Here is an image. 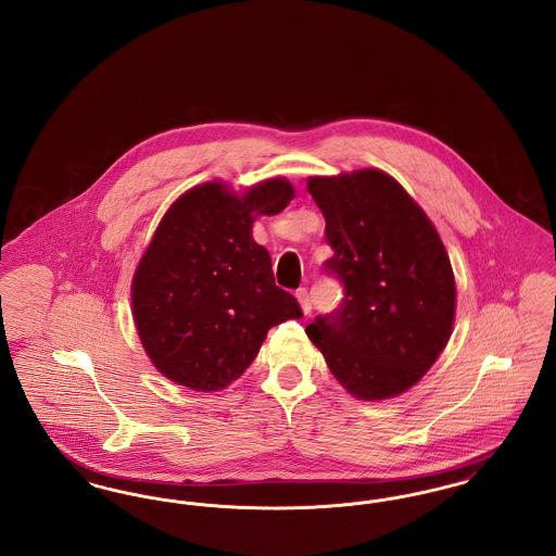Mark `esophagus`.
<instances>
[{
  "instance_id": "esophagus-1",
  "label": "esophagus",
  "mask_w": 556,
  "mask_h": 556,
  "mask_svg": "<svg viewBox=\"0 0 556 556\" xmlns=\"http://www.w3.org/2000/svg\"><path fill=\"white\" fill-rule=\"evenodd\" d=\"M295 298H298V302H300V306H302V313H304V315H311L313 306H311L308 290H306V288H300V290L295 291Z\"/></svg>"
}]
</instances>
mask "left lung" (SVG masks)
<instances>
[{"label":"left lung","mask_w":556,"mask_h":556,"mask_svg":"<svg viewBox=\"0 0 556 556\" xmlns=\"http://www.w3.org/2000/svg\"><path fill=\"white\" fill-rule=\"evenodd\" d=\"M344 286L340 308L306 333L352 396L386 400L413 388L446 348L456 286L446 248L421 206L377 168L311 177Z\"/></svg>","instance_id":"8db88e82"}]
</instances>
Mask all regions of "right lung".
<instances>
[{"mask_svg": "<svg viewBox=\"0 0 556 556\" xmlns=\"http://www.w3.org/2000/svg\"><path fill=\"white\" fill-rule=\"evenodd\" d=\"M293 200L288 179L241 195L218 181L186 191L160 220L132 277V318L154 367L198 392H218L252 365L270 327L302 317L275 286L256 216Z\"/></svg>", "mask_w": 556, "mask_h": 556, "instance_id": "obj_1", "label": "right lung"}]
</instances>
